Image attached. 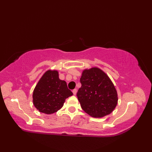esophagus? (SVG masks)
Wrapping results in <instances>:
<instances>
[{
	"instance_id": "esophagus-1",
	"label": "esophagus",
	"mask_w": 152,
	"mask_h": 152,
	"mask_svg": "<svg viewBox=\"0 0 152 152\" xmlns=\"http://www.w3.org/2000/svg\"><path fill=\"white\" fill-rule=\"evenodd\" d=\"M72 93H73V94L75 95H76V93H77V89H73L72 90Z\"/></svg>"
}]
</instances>
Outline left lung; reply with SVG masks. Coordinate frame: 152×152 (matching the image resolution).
I'll use <instances>...</instances> for the list:
<instances>
[{
	"mask_svg": "<svg viewBox=\"0 0 152 152\" xmlns=\"http://www.w3.org/2000/svg\"><path fill=\"white\" fill-rule=\"evenodd\" d=\"M82 86L77 96L82 108L94 118H102L114 110L118 104V93L109 77L99 68L83 71Z\"/></svg>",
	"mask_w": 152,
	"mask_h": 152,
	"instance_id": "left-lung-1",
	"label": "left lung"
}]
</instances>
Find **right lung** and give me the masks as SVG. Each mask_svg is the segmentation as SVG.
<instances>
[{
	"label": "right lung",
	"mask_w": 152,
	"mask_h": 152,
	"mask_svg": "<svg viewBox=\"0 0 152 152\" xmlns=\"http://www.w3.org/2000/svg\"><path fill=\"white\" fill-rule=\"evenodd\" d=\"M73 95L66 83L59 78L57 70H48L38 82L33 91V104L38 111L53 114L62 108L65 99Z\"/></svg>",
	"instance_id": "obj_1"
}]
</instances>
